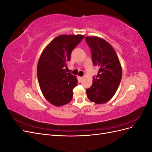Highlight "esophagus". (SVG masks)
<instances>
[{
  "label": "esophagus",
  "mask_w": 152,
  "mask_h": 152,
  "mask_svg": "<svg viewBox=\"0 0 152 152\" xmlns=\"http://www.w3.org/2000/svg\"><path fill=\"white\" fill-rule=\"evenodd\" d=\"M79 79L80 80H82V79H83V77H79Z\"/></svg>",
  "instance_id": "34e87169"
}]
</instances>
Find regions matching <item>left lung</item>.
<instances>
[{
    "label": "left lung",
    "instance_id": "obj_1",
    "mask_svg": "<svg viewBox=\"0 0 152 152\" xmlns=\"http://www.w3.org/2000/svg\"><path fill=\"white\" fill-rule=\"evenodd\" d=\"M93 65L99 68L93 83L87 89V97L96 104H102L115 94L122 79V67L117 55L108 42L98 37H86Z\"/></svg>",
    "mask_w": 152,
    "mask_h": 152
}]
</instances>
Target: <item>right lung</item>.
<instances>
[{
  "instance_id": "obj_1",
  "label": "right lung",
  "mask_w": 152,
  "mask_h": 152,
  "mask_svg": "<svg viewBox=\"0 0 152 152\" xmlns=\"http://www.w3.org/2000/svg\"><path fill=\"white\" fill-rule=\"evenodd\" d=\"M82 35H62L53 39L39 58L37 77L41 91L49 103L56 107L70 102L73 89L77 85L75 75L67 73V62L72 50L84 38Z\"/></svg>"
}]
</instances>
